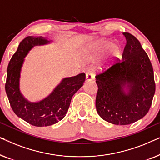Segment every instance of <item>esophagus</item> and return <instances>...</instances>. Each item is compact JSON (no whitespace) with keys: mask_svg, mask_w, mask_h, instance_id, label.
Masks as SVG:
<instances>
[{"mask_svg":"<svg viewBox=\"0 0 160 160\" xmlns=\"http://www.w3.org/2000/svg\"><path fill=\"white\" fill-rule=\"evenodd\" d=\"M94 78V74L92 71H88L86 73V79L87 81H91Z\"/></svg>","mask_w":160,"mask_h":160,"instance_id":"obj_1","label":"esophagus"}]
</instances>
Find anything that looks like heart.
Masks as SVG:
<instances>
[{
  "label": "heart",
  "mask_w": 160,
  "mask_h": 160,
  "mask_svg": "<svg viewBox=\"0 0 160 160\" xmlns=\"http://www.w3.org/2000/svg\"><path fill=\"white\" fill-rule=\"evenodd\" d=\"M106 51L104 57L103 65L108 66L114 62L116 59L119 58L121 54V47L119 43H111L110 40H101L94 45L92 49V55H98Z\"/></svg>",
  "instance_id": "obj_1"
}]
</instances>
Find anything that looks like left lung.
I'll use <instances>...</instances> for the list:
<instances>
[{
  "label": "left lung",
  "mask_w": 160,
  "mask_h": 160,
  "mask_svg": "<svg viewBox=\"0 0 160 160\" xmlns=\"http://www.w3.org/2000/svg\"><path fill=\"white\" fill-rule=\"evenodd\" d=\"M127 39L122 59H116L108 68L96 74V109L105 121L127 125L141 119L152 103L155 93L154 71L148 54L132 34ZM128 85L126 94L123 87Z\"/></svg>",
  "instance_id": "1"
}]
</instances>
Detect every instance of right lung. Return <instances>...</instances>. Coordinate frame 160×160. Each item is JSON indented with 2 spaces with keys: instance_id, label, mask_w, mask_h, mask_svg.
Returning <instances> with one entry per match:
<instances>
[{
  "instance_id": "add662e5",
  "label": "right lung",
  "mask_w": 160,
  "mask_h": 160,
  "mask_svg": "<svg viewBox=\"0 0 160 160\" xmlns=\"http://www.w3.org/2000/svg\"><path fill=\"white\" fill-rule=\"evenodd\" d=\"M47 43L49 41L42 37H26L19 43L7 68L5 89L10 106L17 117L36 127L52 125L62 120L68 110L72 97L81 88L86 78L84 73L65 78L44 100L39 102H30L25 100L19 88L24 58L33 46Z\"/></svg>"
}]
</instances>
